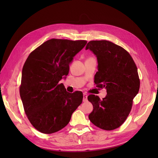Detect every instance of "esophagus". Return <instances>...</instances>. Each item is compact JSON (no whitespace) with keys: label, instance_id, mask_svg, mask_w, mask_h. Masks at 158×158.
<instances>
[{"label":"esophagus","instance_id":"34e87169","mask_svg":"<svg viewBox=\"0 0 158 158\" xmlns=\"http://www.w3.org/2000/svg\"><path fill=\"white\" fill-rule=\"evenodd\" d=\"M88 101V94L84 93L83 94V102H86Z\"/></svg>","mask_w":158,"mask_h":158}]
</instances>
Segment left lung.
Wrapping results in <instances>:
<instances>
[{
	"label": "left lung",
	"mask_w": 158,
	"mask_h": 158,
	"mask_svg": "<svg viewBox=\"0 0 158 158\" xmlns=\"http://www.w3.org/2000/svg\"><path fill=\"white\" fill-rule=\"evenodd\" d=\"M89 49L97 57L98 70L94 82L105 88L107 95L102 100L95 95L88 99L93 105L89 119L94 125L106 131L114 130L125 121L138 93L140 80L137 67L130 54L123 47L109 41H91Z\"/></svg>",
	"instance_id": "left-lung-1"
}]
</instances>
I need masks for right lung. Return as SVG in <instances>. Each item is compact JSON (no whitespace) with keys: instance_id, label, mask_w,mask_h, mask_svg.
I'll use <instances>...</instances> for the list:
<instances>
[{"instance_id":"1","label":"right lung","mask_w":158,"mask_h":158,"mask_svg":"<svg viewBox=\"0 0 158 158\" xmlns=\"http://www.w3.org/2000/svg\"><path fill=\"white\" fill-rule=\"evenodd\" d=\"M87 41L51 39L28 56L22 73L20 94L26 115L38 131L52 134L69 123L82 102V92H66L60 81Z\"/></svg>"}]
</instances>
